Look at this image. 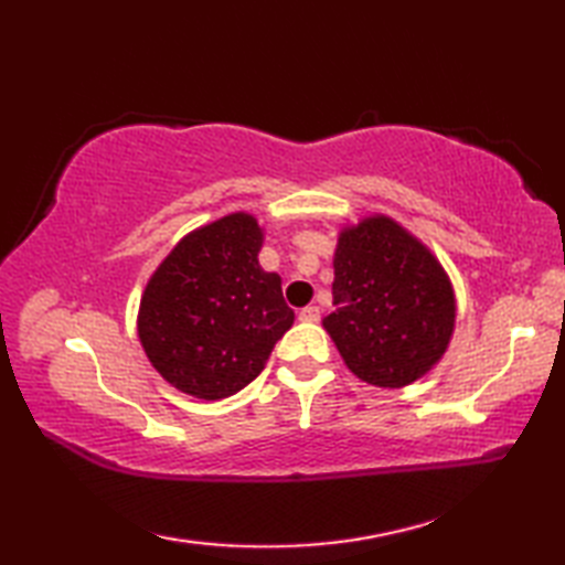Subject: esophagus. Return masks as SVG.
<instances>
[{"instance_id": "obj_1", "label": "esophagus", "mask_w": 565, "mask_h": 565, "mask_svg": "<svg viewBox=\"0 0 565 565\" xmlns=\"http://www.w3.org/2000/svg\"><path fill=\"white\" fill-rule=\"evenodd\" d=\"M298 320L303 322H318L320 320V308L318 306H306L298 310Z\"/></svg>"}]
</instances>
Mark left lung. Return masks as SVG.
Instances as JSON below:
<instances>
[{
	"instance_id": "1",
	"label": "left lung",
	"mask_w": 565,
	"mask_h": 565,
	"mask_svg": "<svg viewBox=\"0 0 565 565\" xmlns=\"http://www.w3.org/2000/svg\"><path fill=\"white\" fill-rule=\"evenodd\" d=\"M332 313L322 328L362 381L403 388L435 366L456 301L437 257L388 215L344 227L334 249Z\"/></svg>"
}]
</instances>
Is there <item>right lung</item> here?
<instances>
[{
	"mask_svg": "<svg viewBox=\"0 0 565 565\" xmlns=\"http://www.w3.org/2000/svg\"><path fill=\"white\" fill-rule=\"evenodd\" d=\"M262 227L231 213L179 239L140 298L138 338L182 393L221 401L259 376L294 326L281 276L259 267Z\"/></svg>",
	"mask_w": 565,
	"mask_h": 565,
	"instance_id": "obj_1",
	"label": "right lung"
}]
</instances>
